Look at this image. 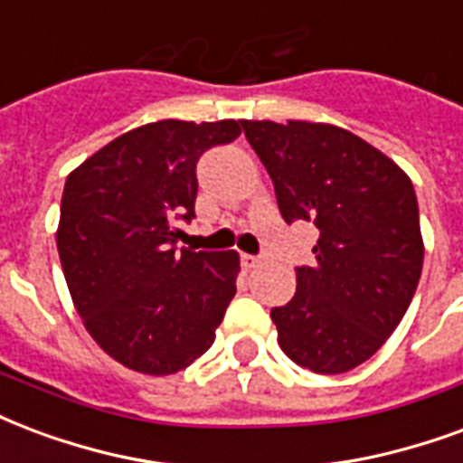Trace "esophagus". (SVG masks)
Here are the masks:
<instances>
[{"mask_svg":"<svg viewBox=\"0 0 463 463\" xmlns=\"http://www.w3.org/2000/svg\"><path fill=\"white\" fill-rule=\"evenodd\" d=\"M241 262H242V267H245V269H252V267L260 265V258H255V255H242Z\"/></svg>","mask_w":463,"mask_h":463,"instance_id":"1","label":"esophagus"}]
</instances>
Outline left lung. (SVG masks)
Masks as SVG:
<instances>
[{
	"label": "left lung",
	"instance_id": "1",
	"mask_svg": "<svg viewBox=\"0 0 463 463\" xmlns=\"http://www.w3.org/2000/svg\"><path fill=\"white\" fill-rule=\"evenodd\" d=\"M242 129L284 221H311L321 232L314 267H297L292 301L269 311L277 341L301 368L351 371L395 331L422 275L412 181L341 127L242 119Z\"/></svg>",
	"mask_w": 463,
	"mask_h": 463
}]
</instances>
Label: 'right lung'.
Instances as JSON below:
<instances>
[{"label":"right lung","mask_w":463,"mask_h":463,"mask_svg":"<svg viewBox=\"0 0 463 463\" xmlns=\"http://www.w3.org/2000/svg\"><path fill=\"white\" fill-rule=\"evenodd\" d=\"M235 119L137 127L66 179L58 255L85 328L102 351L146 375L203 355L235 297L241 260L179 248L196 218V164L241 137Z\"/></svg>","instance_id":"1"}]
</instances>
